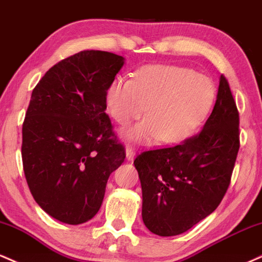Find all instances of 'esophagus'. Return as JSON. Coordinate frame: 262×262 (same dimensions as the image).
I'll list each match as a JSON object with an SVG mask.
<instances>
[{"instance_id": "1", "label": "esophagus", "mask_w": 262, "mask_h": 262, "mask_svg": "<svg viewBox=\"0 0 262 262\" xmlns=\"http://www.w3.org/2000/svg\"><path fill=\"white\" fill-rule=\"evenodd\" d=\"M125 154H127V159H128V160H133L134 156H135L134 149L132 148L130 145H127V148H125Z\"/></svg>"}]
</instances>
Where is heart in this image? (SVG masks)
Here are the masks:
<instances>
[{
  "instance_id": "1",
  "label": "heart",
  "mask_w": 262,
  "mask_h": 262,
  "mask_svg": "<svg viewBox=\"0 0 262 262\" xmlns=\"http://www.w3.org/2000/svg\"><path fill=\"white\" fill-rule=\"evenodd\" d=\"M106 100L111 116L119 124L140 118L146 111L145 121L124 132L127 140L176 143L202 124L214 103L215 87L209 77L185 66L146 65L133 80L114 79Z\"/></svg>"
}]
</instances>
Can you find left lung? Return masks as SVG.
I'll use <instances>...</instances> for the list:
<instances>
[{
	"label": "left lung",
	"instance_id": "8db88e82",
	"mask_svg": "<svg viewBox=\"0 0 262 262\" xmlns=\"http://www.w3.org/2000/svg\"><path fill=\"white\" fill-rule=\"evenodd\" d=\"M239 146V112L222 75L214 108L200 133L134 160L145 227L156 235H179L214 212L229 187Z\"/></svg>",
	"mask_w": 262,
	"mask_h": 262
}]
</instances>
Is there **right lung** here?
Instances as JSON below:
<instances>
[{
	"label": "right lung",
	"instance_id": "add662e5",
	"mask_svg": "<svg viewBox=\"0 0 262 262\" xmlns=\"http://www.w3.org/2000/svg\"><path fill=\"white\" fill-rule=\"evenodd\" d=\"M124 58L83 50L45 73L22 128V161L33 198L53 218L77 225L101 208L108 177L125 159L106 93Z\"/></svg>",
	"mask_w": 262,
	"mask_h": 262
}]
</instances>
